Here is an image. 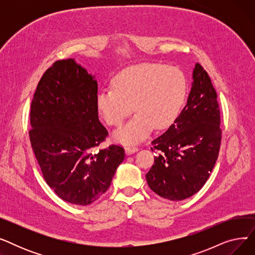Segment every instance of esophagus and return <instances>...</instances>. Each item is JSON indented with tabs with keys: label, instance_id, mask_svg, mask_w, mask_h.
Segmentation results:
<instances>
[{
	"label": "esophagus",
	"instance_id": "1",
	"mask_svg": "<svg viewBox=\"0 0 255 255\" xmlns=\"http://www.w3.org/2000/svg\"><path fill=\"white\" fill-rule=\"evenodd\" d=\"M125 151H126V154L127 155H131L133 153H135L138 151V148L135 145H126L125 146Z\"/></svg>",
	"mask_w": 255,
	"mask_h": 255
}]
</instances>
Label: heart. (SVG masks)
<instances>
[{"label": "heart", "mask_w": 255, "mask_h": 255, "mask_svg": "<svg viewBox=\"0 0 255 255\" xmlns=\"http://www.w3.org/2000/svg\"><path fill=\"white\" fill-rule=\"evenodd\" d=\"M114 87L98 92L96 105L111 126H118L135 109L128 123L114 133L118 142L135 143L148 136L153 127L163 129L179 116L187 94L184 73L163 64L144 63L121 71Z\"/></svg>", "instance_id": "1"}]
</instances>
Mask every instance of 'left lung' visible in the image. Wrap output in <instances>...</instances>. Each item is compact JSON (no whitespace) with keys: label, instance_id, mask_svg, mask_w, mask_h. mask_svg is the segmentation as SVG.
<instances>
[{"label":"left lung","instance_id":"obj_1","mask_svg":"<svg viewBox=\"0 0 255 255\" xmlns=\"http://www.w3.org/2000/svg\"><path fill=\"white\" fill-rule=\"evenodd\" d=\"M187 104L170 127L152 141L158 155L145 175L150 188L169 200H183L202 189L216 163L221 143L217 93L198 63Z\"/></svg>","mask_w":255,"mask_h":255}]
</instances>
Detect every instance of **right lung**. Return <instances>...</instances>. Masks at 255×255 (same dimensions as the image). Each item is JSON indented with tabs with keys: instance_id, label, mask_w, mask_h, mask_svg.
Returning <instances> with one entry per match:
<instances>
[{
	"instance_id": "1",
	"label": "right lung",
	"mask_w": 255,
	"mask_h": 255,
	"mask_svg": "<svg viewBox=\"0 0 255 255\" xmlns=\"http://www.w3.org/2000/svg\"><path fill=\"white\" fill-rule=\"evenodd\" d=\"M95 76L74 59L53 64L31 104L30 140L47 185L73 205L95 202L111 186L125 151L112 144L94 152L109 134L98 119Z\"/></svg>"
}]
</instances>
